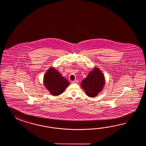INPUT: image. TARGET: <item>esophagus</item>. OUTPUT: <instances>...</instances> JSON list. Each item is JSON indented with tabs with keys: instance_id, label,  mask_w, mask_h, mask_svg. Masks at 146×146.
Segmentation results:
<instances>
[{
	"instance_id": "34e87169",
	"label": "esophagus",
	"mask_w": 146,
	"mask_h": 146,
	"mask_svg": "<svg viewBox=\"0 0 146 146\" xmlns=\"http://www.w3.org/2000/svg\"><path fill=\"white\" fill-rule=\"evenodd\" d=\"M78 82L79 81L78 80H75L72 81V84H77V83H78Z\"/></svg>"
}]
</instances>
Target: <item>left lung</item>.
Wrapping results in <instances>:
<instances>
[{"instance_id": "left-lung-1", "label": "left lung", "mask_w": 146, "mask_h": 146, "mask_svg": "<svg viewBox=\"0 0 146 146\" xmlns=\"http://www.w3.org/2000/svg\"><path fill=\"white\" fill-rule=\"evenodd\" d=\"M104 84V75L100 69L95 67L81 82V86L88 96L93 98L102 91Z\"/></svg>"}]
</instances>
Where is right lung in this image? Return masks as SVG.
I'll return each mask as SVG.
<instances>
[{
    "label": "right lung",
    "mask_w": 146,
    "mask_h": 146,
    "mask_svg": "<svg viewBox=\"0 0 146 146\" xmlns=\"http://www.w3.org/2000/svg\"><path fill=\"white\" fill-rule=\"evenodd\" d=\"M44 84L51 95L57 96L62 94L69 82L56 69L51 67L44 76Z\"/></svg>",
    "instance_id": "add662e5"
}]
</instances>
